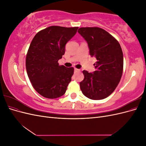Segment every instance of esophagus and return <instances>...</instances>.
Instances as JSON below:
<instances>
[{
    "label": "esophagus",
    "instance_id": "esophagus-1",
    "mask_svg": "<svg viewBox=\"0 0 146 146\" xmlns=\"http://www.w3.org/2000/svg\"><path fill=\"white\" fill-rule=\"evenodd\" d=\"M74 71L75 72H78V71H80V69H78L77 68H75L74 69Z\"/></svg>",
    "mask_w": 146,
    "mask_h": 146
}]
</instances>
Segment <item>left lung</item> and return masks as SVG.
I'll list each match as a JSON object with an SVG mask.
<instances>
[{
  "label": "left lung",
  "instance_id": "8db88e82",
  "mask_svg": "<svg viewBox=\"0 0 146 146\" xmlns=\"http://www.w3.org/2000/svg\"><path fill=\"white\" fill-rule=\"evenodd\" d=\"M78 32L86 41L91 56L97 60L93 73L83 71L81 91L90 99H104L115 90L121 80L123 64L122 48L111 35L101 28L81 27Z\"/></svg>",
  "mask_w": 146,
  "mask_h": 146
}]
</instances>
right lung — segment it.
Instances as JSON below:
<instances>
[{"instance_id":"obj_1","label":"right lung","mask_w":146,"mask_h":146,"mask_svg":"<svg viewBox=\"0 0 146 146\" xmlns=\"http://www.w3.org/2000/svg\"><path fill=\"white\" fill-rule=\"evenodd\" d=\"M78 27L50 26L34 36L26 56L28 77L34 89L42 96L56 99L64 94L74 74V68L60 66L65 45Z\"/></svg>"}]
</instances>
